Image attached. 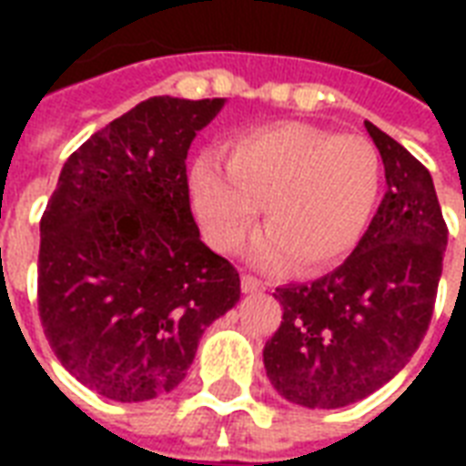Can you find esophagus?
I'll list each match as a JSON object with an SVG mask.
<instances>
[{
	"mask_svg": "<svg viewBox=\"0 0 466 466\" xmlns=\"http://www.w3.org/2000/svg\"><path fill=\"white\" fill-rule=\"evenodd\" d=\"M266 290V285L258 280V278L254 276H241V292H247V295H251V292H261Z\"/></svg>",
	"mask_w": 466,
	"mask_h": 466,
	"instance_id": "34e87169",
	"label": "esophagus"
}]
</instances>
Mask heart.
Instances as JSON below:
<instances>
[{"mask_svg":"<svg viewBox=\"0 0 466 466\" xmlns=\"http://www.w3.org/2000/svg\"><path fill=\"white\" fill-rule=\"evenodd\" d=\"M382 186L375 145L305 123L263 127L215 157L193 161V210L219 251H234L251 232L258 208L268 227L248 258L263 268L298 261L305 273L346 258L368 229Z\"/></svg>","mask_w":466,"mask_h":466,"instance_id":"b5f03b06","label":"heart"}]
</instances>
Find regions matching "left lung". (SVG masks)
<instances>
[{
	"instance_id": "obj_1",
	"label": "left lung",
	"mask_w": 466,
	"mask_h": 466,
	"mask_svg": "<svg viewBox=\"0 0 466 466\" xmlns=\"http://www.w3.org/2000/svg\"><path fill=\"white\" fill-rule=\"evenodd\" d=\"M387 193L353 254L314 283L283 285V321L263 348L270 384L307 409L370 397L411 360L433 317L448 227L433 178L416 157L365 120Z\"/></svg>"
}]
</instances>
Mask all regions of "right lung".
<instances>
[{
	"instance_id": "obj_1",
	"label": "right lung",
	"mask_w": 466,
	"mask_h": 466,
	"mask_svg": "<svg viewBox=\"0 0 466 466\" xmlns=\"http://www.w3.org/2000/svg\"><path fill=\"white\" fill-rule=\"evenodd\" d=\"M225 98L155 96L65 161L40 219L38 309L69 375L135 404L183 382L205 329L239 302V273L205 247L186 157Z\"/></svg>"
}]
</instances>
